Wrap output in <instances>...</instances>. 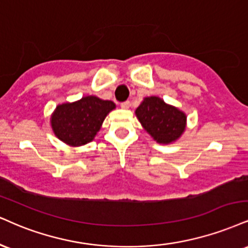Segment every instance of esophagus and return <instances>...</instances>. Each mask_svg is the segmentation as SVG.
<instances>
[{"label": "esophagus", "mask_w": 248, "mask_h": 248, "mask_svg": "<svg viewBox=\"0 0 248 248\" xmlns=\"http://www.w3.org/2000/svg\"><path fill=\"white\" fill-rule=\"evenodd\" d=\"M129 106H130V101L129 100H126V101H124V103H121L122 108H129Z\"/></svg>", "instance_id": "1"}]
</instances>
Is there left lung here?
<instances>
[{"label":"left lung","mask_w":248,"mask_h":248,"mask_svg":"<svg viewBox=\"0 0 248 248\" xmlns=\"http://www.w3.org/2000/svg\"><path fill=\"white\" fill-rule=\"evenodd\" d=\"M135 113L144 129L159 143L175 141L185 130L186 115L158 97L145 98Z\"/></svg>","instance_id":"obj_1"}]
</instances>
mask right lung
<instances>
[{
	"label": "right lung",
	"mask_w": 248,
	"mask_h": 248,
	"mask_svg": "<svg viewBox=\"0 0 248 248\" xmlns=\"http://www.w3.org/2000/svg\"><path fill=\"white\" fill-rule=\"evenodd\" d=\"M114 107L113 101L93 95L73 104H62L52 116V128L61 141L78 147L93 140L105 116Z\"/></svg>",
	"instance_id": "right-lung-1"
}]
</instances>
